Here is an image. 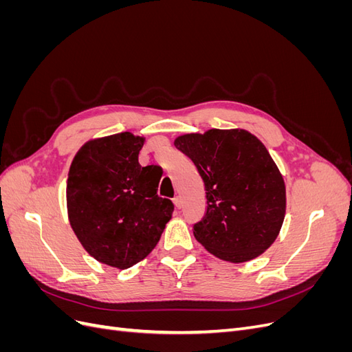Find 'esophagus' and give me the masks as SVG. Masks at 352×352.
Wrapping results in <instances>:
<instances>
[{
	"label": "esophagus",
	"instance_id": "1",
	"mask_svg": "<svg viewBox=\"0 0 352 352\" xmlns=\"http://www.w3.org/2000/svg\"><path fill=\"white\" fill-rule=\"evenodd\" d=\"M173 204H175L176 208L182 207V199H180V197H175V198H173Z\"/></svg>",
	"mask_w": 352,
	"mask_h": 352
}]
</instances>
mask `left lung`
<instances>
[{
    "label": "left lung",
    "instance_id": "8db88e82",
    "mask_svg": "<svg viewBox=\"0 0 352 352\" xmlns=\"http://www.w3.org/2000/svg\"><path fill=\"white\" fill-rule=\"evenodd\" d=\"M175 146L204 180L207 212L194 226L195 239L220 260L257 258L278 238L286 212L285 180L267 148L245 129L185 133Z\"/></svg>",
    "mask_w": 352,
    "mask_h": 352
}]
</instances>
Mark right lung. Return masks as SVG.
I'll return each mask as SVG.
<instances>
[{
  "label": "right lung",
  "instance_id": "1",
  "mask_svg": "<svg viewBox=\"0 0 352 352\" xmlns=\"http://www.w3.org/2000/svg\"><path fill=\"white\" fill-rule=\"evenodd\" d=\"M144 136L122 132L85 142L70 164L67 216L82 247L97 261L129 269L158 243L173 204L157 195L162 173L138 162Z\"/></svg>",
  "mask_w": 352,
  "mask_h": 352
}]
</instances>
